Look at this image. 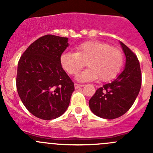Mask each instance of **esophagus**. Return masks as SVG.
<instances>
[{"label": "esophagus", "instance_id": "34e87169", "mask_svg": "<svg viewBox=\"0 0 153 153\" xmlns=\"http://www.w3.org/2000/svg\"><path fill=\"white\" fill-rule=\"evenodd\" d=\"M82 86H84L83 84H76V83L75 84V88L76 89H78V88H80V87H82Z\"/></svg>", "mask_w": 153, "mask_h": 153}]
</instances>
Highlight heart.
Here are the masks:
<instances>
[{
  "mask_svg": "<svg viewBox=\"0 0 153 153\" xmlns=\"http://www.w3.org/2000/svg\"><path fill=\"white\" fill-rule=\"evenodd\" d=\"M124 59V53L118 48L92 41L77 46L76 52H64L60 63L69 75H75L86 62L89 68L78 75V79L89 81L99 78L100 81L106 82L116 78L123 67Z\"/></svg>",
  "mask_w": 153,
  "mask_h": 153,
  "instance_id": "obj_1",
  "label": "heart"
}]
</instances>
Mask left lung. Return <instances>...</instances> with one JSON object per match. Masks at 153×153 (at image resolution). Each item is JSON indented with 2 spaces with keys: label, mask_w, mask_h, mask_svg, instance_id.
Wrapping results in <instances>:
<instances>
[{
  "label": "left lung",
  "mask_w": 153,
  "mask_h": 153,
  "mask_svg": "<svg viewBox=\"0 0 153 153\" xmlns=\"http://www.w3.org/2000/svg\"><path fill=\"white\" fill-rule=\"evenodd\" d=\"M126 67L118 78L98 88L89 101L91 111L105 119H115L126 113L135 102L141 86V71L136 55L122 42Z\"/></svg>",
  "instance_id": "8db88e82"
}]
</instances>
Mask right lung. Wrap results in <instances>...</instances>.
Here are the masks:
<instances>
[{"label": "right lung", "mask_w": 153, "mask_h": 153, "mask_svg": "<svg viewBox=\"0 0 153 153\" xmlns=\"http://www.w3.org/2000/svg\"><path fill=\"white\" fill-rule=\"evenodd\" d=\"M68 38L47 35L29 46L18 65L16 86L25 107L43 120L58 118L69 106L74 83L60 63Z\"/></svg>", "instance_id": "right-lung-1"}]
</instances>
